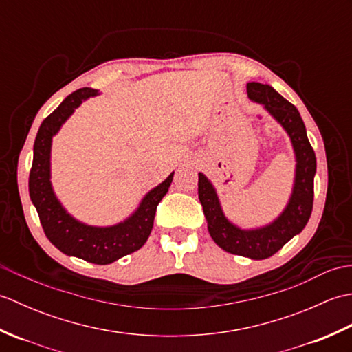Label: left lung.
Masks as SVG:
<instances>
[{"mask_svg":"<svg viewBox=\"0 0 352 352\" xmlns=\"http://www.w3.org/2000/svg\"><path fill=\"white\" fill-rule=\"evenodd\" d=\"M250 100L258 102L287 131L296 157L294 190L289 204L274 222L256 230H242L223 214L216 190L204 174H198V198L207 219V228L216 245L236 256L263 260L280 251L292 237L307 226L313 208V182L316 174V155L309 142L300 111L269 85H246Z\"/></svg>","mask_w":352,"mask_h":352,"instance_id":"1","label":"left lung"}]
</instances>
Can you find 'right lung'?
Masks as SVG:
<instances>
[{"instance_id":"1","label":"right lung","mask_w":352,"mask_h":352,"mask_svg":"<svg viewBox=\"0 0 352 352\" xmlns=\"http://www.w3.org/2000/svg\"><path fill=\"white\" fill-rule=\"evenodd\" d=\"M96 94L98 91L91 87L78 89L69 96H66L60 106L48 118H45L34 140L28 190L32 203L36 207L37 214H39L43 233L57 250H60L66 256L83 258L95 265H109L126 256V254L138 251L148 241L149 233L153 230L157 206L166 195L174 172L157 188L146 193L138 210L129 219L116 223V226H86V223L74 219L65 210L56 198L50 182L52 136L60 130L63 122L81 102Z\"/></svg>"}]
</instances>
